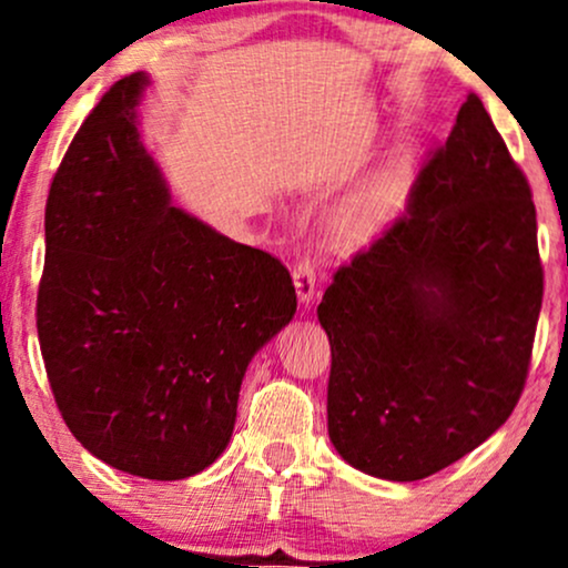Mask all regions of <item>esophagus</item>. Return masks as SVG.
<instances>
[{
    "mask_svg": "<svg viewBox=\"0 0 568 568\" xmlns=\"http://www.w3.org/2000/svg\"><path fill=\"white\" fill-rule=\"evenodd\" d=\"M293 285H296L298 302L310 304L315 296V262L310 256H302L293 264Z\"/></svg>",
    "mask_w": 568,
    "mask_h": 568,
    "instance_id": "esophagus-1",
    "label": "esophagus"
}]
</instances>
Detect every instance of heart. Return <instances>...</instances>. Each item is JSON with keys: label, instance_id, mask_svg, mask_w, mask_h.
Instances as JSON below:
<instances>
[{"label": "heart", "instance_id": "heart-1", "mask_svg": "<svg viewBox=\"0 0 568 568\" xmlns=\"http://www.w3.org/2000/svg\"><path fill=\"white\" fill-rule=\"evenodd\" d=\"M406 186L408 171L403 162H397L357 189L334 216V234L338 243L361 245L368 243L374 234H379L382 226L400 207L403 197H406Z\"/></svg>", "mask_w": 568, "mask_h": 568}]
</instances>
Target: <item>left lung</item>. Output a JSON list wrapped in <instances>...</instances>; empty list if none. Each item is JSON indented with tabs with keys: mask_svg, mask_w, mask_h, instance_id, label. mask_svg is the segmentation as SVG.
I'll use <instances>...</instances> for the list:
<instances>
[{
	"mask_svg": "<svg viewBox=\"0 0 568 568\" xmlns=\"http://www.w3.org/2000/svg\"><path fill=\"white\" fill-rule=\"evenodd\" d=\"M545 272L531 186L470 93L400 213L334 272L328 435L384 480H422L505 425L529 376Z\"/></svg>",
	"mask_w": 568,
	"mask_h": 568,
	"instance_id": "left-lung-1",
	"label": "left lung"
}]
</instances>
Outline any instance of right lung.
Returning <instances> with one entry per match:
<instances>
[{
	"instance_id": "1",
	"label": "right lung",
	"mask_w": 568,
	"mask_h": 568,
	"mask_svg": "<svg viewBox=\"0 0 568 568\" xmlns=\"http://www.w3.org/2000/svg\"><path fill=\"white\" fill-rule=\"evenodd\" d=\"M114 82L53 175L37 334L63 422L116 470L181 480L232 438L251 357L291 323L283 262L171 205Z\"/></svg>"
}]
</instances>
